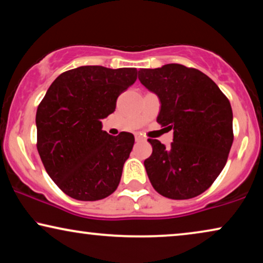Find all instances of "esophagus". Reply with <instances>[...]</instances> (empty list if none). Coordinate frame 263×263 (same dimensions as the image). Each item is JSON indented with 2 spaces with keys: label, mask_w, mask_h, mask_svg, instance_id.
Here are the masks:
<instances>
[{
  "label": "esophagus",
  "mask_w": 263,
  "mask_h": 263,
  "mask_svg": "<svg viewBox=\"0 0 263 263\" xmlns=\"http://www.w3.org/2000/svg\"><path fill=\"white\" fill-rule=\"evenodd\" d=\"M135 138H136V141H137V142H142V141H144V137H142L141 135H136V136H135Z\"/></svg>",
  "instance_id": "34e87169"
}]
</instances>
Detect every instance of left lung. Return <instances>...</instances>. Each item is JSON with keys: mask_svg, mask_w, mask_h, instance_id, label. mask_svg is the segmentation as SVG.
Masks as SVG:
<instances>
[{"mask_svg": "<svg viewBox=\"0 0 263 263\" xmlns=\"http://www.w3.org/2000/svg\"><path fill=\"white\" fill-rule=\"evenodd\" d=\"M138 79L161 102L157 122L173 129L170 148L149 138L144 166L153 187L171 199L201 195L221 173L233 143V114L219 86L196 68H141Z\"/></svg>", "mask_w": 263, "mask_h": 263, "instance_id": "left-lung-1", "label": "left lung"}]
</instances>
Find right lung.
I'll return each instance as SVG.
<instances>
[{"label":"right lung","instance_id":"add662e5","mask_svg":"<svg viewBox=\"0 0 263 263\" xmlns=\"http://www.w3.org/2000/svg\"><path fill=\"white\" fill-rule=\"evenodd\" d=\"M136 68L82 66L61 73L37 108V150L54 183L79 201H99L117 190L135 136H110L102 119L137 79Z\"/></svg>","mask_w":263,"mask_h":263}]
</instances>
